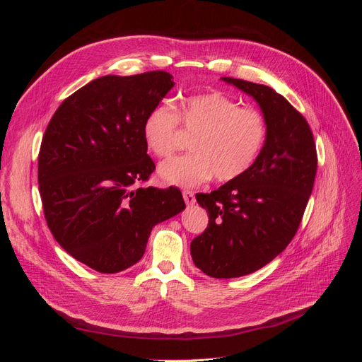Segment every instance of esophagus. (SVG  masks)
Listing matches in <instances>:
<instances>
[{"label": "esophagus", "instance_id": "1", "mask_svg": "<svg viewBox=\"0 0 362 362\" xmlns=\"http://www.w3.org/2000/svg\"><path fill=\"white\" fill-rule=\"evenodd\" d=\"M182 198H184V201H185V204H187V205H193L196 202L194 193L190 192V190H184L182 192Z\"/></svg>", "mask_w": 362, "mask_h": 362}]
</instances>
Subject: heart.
Listing matches in <instances>:
<instances>
[{
  "label": "heart",
  "mask_w": 362,
  "mask_h": 362,
  "mask_svg": "<svg viewBox=\"0 0 362 362\" xmlns=\"http://www.w3.org/2000/svg\"><path fill=\"white\" fill-rule=\"evenodd\" d=\"M180 122L187 133H194L192 154L163 163L158 177L184 189L198 187L213 175L217 181L238 178L255 163L267 136L264 116L221 92L185 98ZM141 134L156 157H170L180 146L178 113L166 103L152 107Z\"/></svg>",
  "instance_id": "b5f03b06"
}]
</instances>
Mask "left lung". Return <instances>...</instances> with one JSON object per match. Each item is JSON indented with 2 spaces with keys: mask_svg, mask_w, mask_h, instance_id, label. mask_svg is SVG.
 <instances>
[{
  "mask_svg": "<svg viewBox=\"0 0 362 362\" xmlns=\"http://www.w3.org/2000/svg\"><path fill=\"white\" fill-rule=\"evenodd\" d=\"M252 96L266 119L267 136L255 163L238 178L196 201L208 213L193 238L194 266L211 278L254 273L288 246L313 192L317 152L305 117L269 86L222 76Z\"/></svg>",
  "mask_w": 362,
  "mask_h": 362,
  "instance_id": "left-lung-1",
  "label": "left lung"
}]
</instances>
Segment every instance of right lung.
Wrapping results in <instances>:
<instances>
[{"mask_svg": "<svg viewBox=\"0 0 362 362\" xmlns=\"http://www.w3.org/2000/svg\"><path fill=\"white\" fill-rule=\"evenodd\" d=\"M172 78L164 71L100 76L62 103L43 134L37 181L48 228L100 273L134 266L152 228L185 208L177 187L133 189L156 169L141 124Z\"/></svg>", "mask_w": 362, "mask_h": 362, "instance_id": "obj_1", "label": "right lung"}]
</instances>
